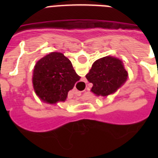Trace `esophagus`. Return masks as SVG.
<instances>
[{
    "label": "esophagus",
    "instance_id": "obj_1",
    "mask_svg": "<svg viewBox=\"0 0 158 158\" xmlns=\"http://www.w3.org/2000/svg\"><path fill=\"white\" fill-rule=\"evenodd\" d=\"M76 94H77V96H79L81 95V93H79V92H76Z\"/></svg>",
    "mask_w": 158,
    "mask_h": 158
}]
</instances>
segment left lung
Masks as SVG:
<instances>
[{"label": "left lung", "instance_id": "1", "mask_svg": "<svg viewBox=\"0 0 158 158\" xmlns=\"http://www.w3.org/2000/svg\"><path fill=\"white\" fill-rule=\"evenodd\" d=\"M85 77L93 85L91 91L95 95L107 96L126 82L128 73L121 60L107 56L96 60Z\"/></svg>", "mask_w": 158, "mask_h": 158}]
</instances>
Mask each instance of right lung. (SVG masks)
I'll list each match as a JSON object with an SVG mask.
<instances>
[{
  "label": "right lung",
  "mask_w": 158,
  "mask_h": 158,
  "mask_svg": "<svg viewBox=\"0 0 158 158\" xmlns=\"http://www.w3.org/2000/svg\"><path fill=\"white\" fill-rule=\"evenodd\" d=\"M80 78L63 54L52 52L35 64L32 83L35 92L42 100L55 104L66 100L68 92Z\"/></svg>",
  "instance_id": "right-lung-1"
}]
</instances>
